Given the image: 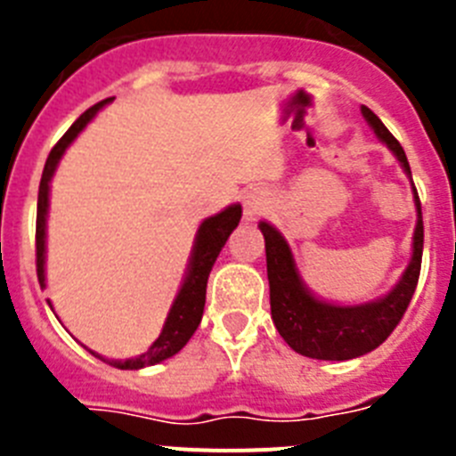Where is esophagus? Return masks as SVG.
<instances>
[{"label":"esophagus","instance_id":"1","mask_svg":"<svg viewBox=\"0 0 456 456\" xmlns=\"http://www.w3.org/2000/svg\"><path fill=\"white\" fill-rule=\"evenodd\" d=\"M265 208V193L260 189H247L244 191V216L256 219Z\"/></svg>","mask_w":456,"mask_h":456}]
</instances>
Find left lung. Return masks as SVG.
I'll list each match as a JSON object with an SVG mask.
<instances>
[{
    "instance_id": "left-lung-1",
    "label": "left lung",
    "mask_w": 456,
    "mask_h": 456,
    "mask_svg": "<svg viewBox=\"0 0 456 456\" xmlns=\"http://www.w3.org/2000/svg\"><path fill=\"white\" fill-rule=\"evenodd\" d=\"M361 111H363L365 120L372 125L379 139L395 152L404 171L411 175L409 159H406L400 141L390 134L388 127L379 120L372 109L361 107ZM416 205L418 225L416 235H413V257H411L400 285L384 299L374 301V304L354 305V308L317 301L301 283L299 273L294 269L292 253L283 237L265 221L260 224V231L265 235V251H267L269 301H272L273 324L294 352L308 358H320V361H349V358L363 356V354L377 349L395 331V326L400 324L411 299H413L418 278H420L425 228H422L418 191Z\"/></svg>"
}]
</instances>
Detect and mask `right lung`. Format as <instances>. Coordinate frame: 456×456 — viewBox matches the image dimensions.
Here are the masks:
<instances>
[{
	"instance_id": "1",
	"label": "right lung",
	"mask_w": 456,
	"mask_h": 456,
	"mask_svg": "<svg viewBox=\"0 0 456 456\" xmlns=\"http://www.w3.org/2000/svg\"><path fill=\"white\" fill-rule=\"evenodd\" d=\"M109 100H102V102L93 104L91 109H86L82 116H79L75 123L70 125V130L56 141V146L50 151V157H47L45 168H43V178H40L38 187V212H36V273H38V283L40 288H45V215H47V193H50V180L54 175V168L61 159L63 151L68 148L75 136L79 134L84 125L95 116L102 104H107ZM241 219V208L240 205H232V208L224 209L216 216H209L200 224L199 235H196V247H193L191 253V263H189V273L187 281H184L183 289H180L178 299L173 304L171 313L167 317V324H164L162 333L151 345L146 354H141L139 358H130V361H109V358H102L100 354H93L95 358H102L104 363L114 365L118 370H139L146 368V365H155L164 358H171L173 354H178L180 349L189 342V338L193 336V331L199 329L200 317H203L205 308V292H208V278L212 267H215L216 256L221 253L224 244L228 241L231 232L235 231L237 224Z\"/></svg>"
}]
</instances>
